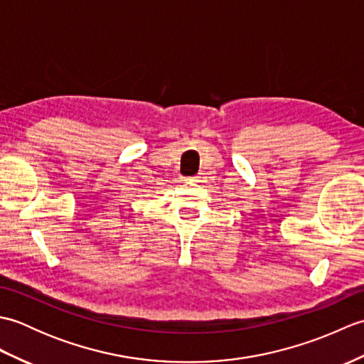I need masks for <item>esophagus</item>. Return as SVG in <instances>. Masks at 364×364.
Here are the masks:
<instances>
[{"label": "esophagus", "instance_id": "obj_1", "mask_svg": "<svg viewBox=\"0 0 364 364\" xmlns=\"http://www.w3.org/2000/svg\"><path fill=\"white\" fill-rule=\"evenodd\" d=\"M189 181H194V183H206V176H205V173H198V175H196V176H192Z\"/></svg>", "mask_w": 364, "mask_h": 364}]
</instances>
